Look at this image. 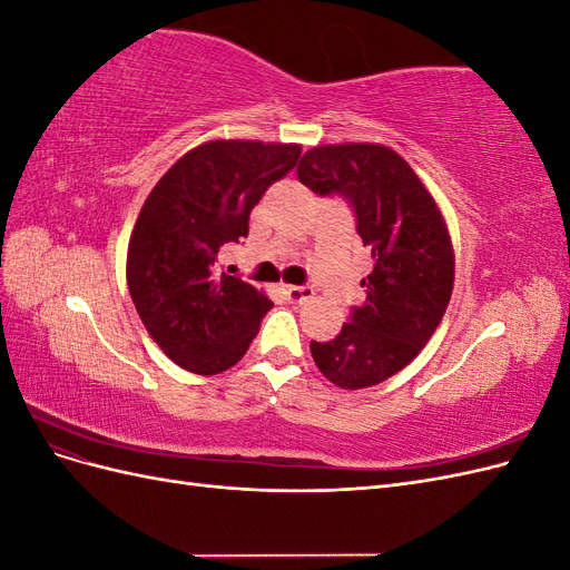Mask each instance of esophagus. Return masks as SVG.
Here are the masks:
<instances>
[{
  "label": "esophagus",
  "instance_id": "esophagus-1",
  "mask_svg": "<svg viewBox=\"0 0 570 570\" xmlns=\"http://www.w3.org/2000/svg\"><path fill=\"white\" fill-rule=\"evenodd\" d=\"M283 295L289 302H306L314 297V287L312 285H283Z\"/></svg>",
  "mask_w": 570,
  "mask_h": 570
}]
</instances>
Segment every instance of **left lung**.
<instances>
[{"instance_id": "8db88e82", "label": "left lung", "mask_w": 570, "mask_h": 570, "mask_svg": "<svg viewBox=\"0 0 570 570\" xmlns=\"http://www.w3.org/2000/svg\"><path fill=\"white\" fill-rule=\"evenodd\" d=\"M297 178L350 204L373 271L366 302L331 342H312L318 371L342 390L387 381L419 356L440 325L454 285V249L435 199L400 154L381 145L308 149Z\"/></svg>"}]
</instances>
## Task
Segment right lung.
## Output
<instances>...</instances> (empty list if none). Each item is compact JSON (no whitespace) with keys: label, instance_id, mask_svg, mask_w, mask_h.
<instances>
[{"label":"right lung","instance_id":"obj_1","mask_svg":"<svg viewBox=\"0 0 570 570\" xmlns=\"http://www.w3.org/2000/svg\"><path fill=\"white\" fill-rule=\"evenodd\" d=\"M299 154V145L206 142L149 193L128 245V289L154 342L185 371L235 366L273 306L216 262L223 245L247 237L252 209Z\"/></svg>","mask_w":570,"mask_h":570}]
</instances>
